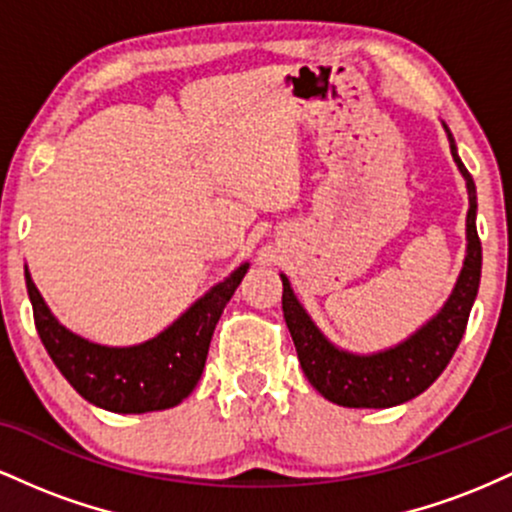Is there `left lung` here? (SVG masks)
I'll list each match as a JSON object with an SVG mask.
<instances>
[{
    "instance_id": "left-lung-1",
    "label": "left lung",
    "mask_w": 512,
    "mask_h": 512,
    "mask_svg": "<svg viewBox=\"0 0 512 512\" xmlns=\"http://www.w3.org/2000/svg\"><path fill=\"white\" fill-rule=\"evenodd\" d=\"M450 142L452 161L467 182V255H464L455 289L431 320L424 322L404 342L373 354H354L339 349L322 334L313 317L303 308L291 289L289 276L281 274V308L296 344L298 361L305 378L322 397L339 407L351 409H387L409 402L428 390L455 354L460 344L481 279V243L477 236V187L464 168L457 144L443 122Z\"/></svg>"
}]
</instances>
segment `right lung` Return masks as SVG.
Wrapping results in <instances>:
<instances>
[{
  "instance_id": "right-lung-1",
  "label": "right lung",
  "mask_w": 512,
  "mask_h": 512,
  "mask_svg": "<svg viewBox=\"0 0 512 512\" xmlns=\"http://www.w3.org/2000/svg\"><path fill=\"white\" fill-rule=\"evenodd\" d=\"M248 269L250 262H243L197 298L166 330L132 346L96 344L67 330L35 289L28 267L26 289L40 342L69 385L86 402L101 409L115 414H146L175 407L195 390L207 363L216 322Z\"/></svg>"
}]
</instances>
